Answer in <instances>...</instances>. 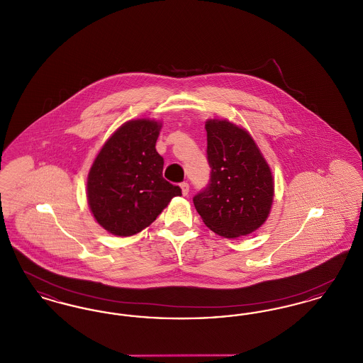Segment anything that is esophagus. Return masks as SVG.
<instances>
[{
  "label": "esophagus",
  "instance_id": "34e87169",
  "mask_svg": "<svg viewBox=\"0 0 363 363\" xmlns=\"http://www.w3.org/2000/svg\"><path fill=\"white\" fill-rule=\"evenodd\" d=\"M179 186H181V190H182V194H184V196H188V193H189V185H188L186 182H182Z\"/></svg>",
  "mask_w": 363,
  "mask_h": 363
}]
</instances>
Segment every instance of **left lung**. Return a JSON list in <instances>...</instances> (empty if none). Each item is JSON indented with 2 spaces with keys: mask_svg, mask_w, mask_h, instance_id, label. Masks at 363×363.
<instances>
[{
  "mask_svg": "<svg viewBox=\"0 0 363 363\" xmlns=\"http://www.w3.org/2000/svg\"><path fill=\"white\" fill-rule=\"evenodd\" d=\"M211 179L193 197L204 225L225 238L256 231L269 216L275 182L250 133L227 120L206 122Z\"/></svg>",
  "mask_w": 363,
  "mask_h": 363,
  "instance_id": "obj_1",
  "label": "left lung"
}]
</instances>
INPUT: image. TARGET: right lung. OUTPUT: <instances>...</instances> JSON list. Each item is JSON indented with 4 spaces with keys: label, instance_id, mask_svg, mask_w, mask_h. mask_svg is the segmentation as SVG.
<instances>
[{
    "label": "right lung",
    "instance_id": "1",
    "mask_svg": "<svg viewBox=\"0 0 363 363\" xmlns=\"http://www.w3.org/2000/svg\"><path fill=\"white\" fill-rule=\"evenodd\" d=\"M160 129L162 122L150 118L125 122L107 138L89 169V211L113 235L138 234L182 194L162 175L164 162L155 148Z\"/></svg>",
    "mask_w": 363,
    "mask_h": 363
}]
</instances>
